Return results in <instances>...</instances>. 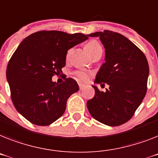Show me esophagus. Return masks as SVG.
<instances>
[{"label":"esophagus","instance_id":"34e87169","mask_svg":"<svg viewBox=\"0 0 158 158\" xmlns=\"http://www.w3.org/2000/svg\"><path fill=\"white\" fill-rule=\"evenodd\" d=\"M79 89L80 90H83V88L85 87V85H84V84H82V83H79Z\"/></svg>","mask_w":158,"mask_h":158}]
</instances>
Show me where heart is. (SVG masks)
I'll list each match as a JSON object with an SVG mask.
<instances>
[{
    "instance_id": "obj_1",
    "label": "heart",
    "mask_w": 158,
    "mask_h": 158,
    "mask_svg": "<svg viewBox=\"0 0 158 158\" xmlns=\"http://www.w3.org/2000/svg\"><path fill=\"white\" fill-rule=\"evenodd\" d=\"M86 50L91 56L95 55V54L97 53L102 52L103 50H102L101 45L99 44V42H97L96 40H91L87 42L85 46ZM75 75L77 79L81 80V81H87V79H89V74L86 71H78L75 72Z\"/></svg>"
}]
</instances>
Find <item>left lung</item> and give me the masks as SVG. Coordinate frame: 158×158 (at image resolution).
<instances>
[{"instance_id":"8db88e82","label":"left lung","mask_w":158,"mask_h":158,"mask_svg":"<svg viewBox=\"0 0 158 158\" xmlns=\"http://www.w3.org/2000/svg\"><path fill=\"white\" fill-rule=\"evenodd\" d=\"M87 36L99 37L105 48V63L95 82L109 85L105 92L93 86L95 94L87 101L88 111L106 125H121L132 117L145 96L148 61L134 43L119 33L104 30Z\"/></svg>"}]
</instances>
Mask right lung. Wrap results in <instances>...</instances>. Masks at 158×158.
Wrapping results in <instances>:
<instances>
[{
  "mask_svg": "<svg viewBox=\"0 0 158 158\" xmlns=\"http://www.w3.org/2000/svg\"><path fill=\"white\" fill-rule=\"evenodd\" d=\"M87 35L41 30L25 38L9 59L6 78L14 107L30 123L49 125L64 113L67 100L79 91L72 78L52 82L66 66L67 50Z\"/></svg>",
  "mask_w": 158,
  "mask_h": 158,
  "instance_id": "right-lung-1",
  "label": "right lung"
}]
</instances>
